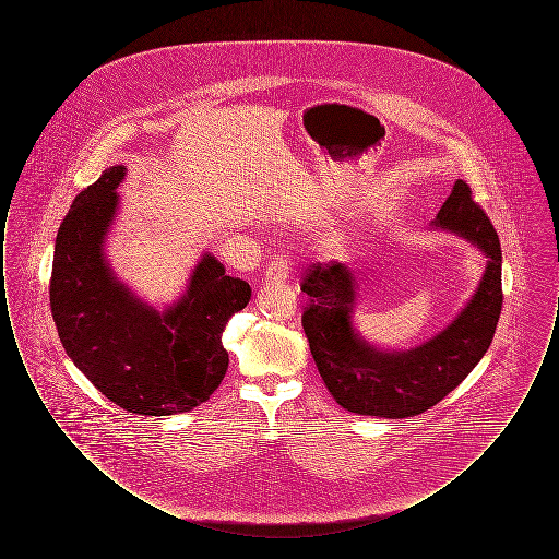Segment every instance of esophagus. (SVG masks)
<instances>
[{"label": "esophagus", "mask_w": 559, "mask_h": 559, "mask_svg": "<svg viewBox=\"0 0 559 559\" xmlns=\"http://www.w3.org/2000/svg\"><path fill=\"white\" fill-rule=\"evenodd\" d=\"M289 272H292V258L287 253L274 255L266 267V281L267 283L285 281L289 276Z\"/></svg>", "instance_id": "obj_1"}]
</instances>
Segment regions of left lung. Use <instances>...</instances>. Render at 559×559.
Masks as SVG:
<instances>
[{"label":"left lung","mask_w":559,"mask_h":559,"mask_svg":"<svg viewBox=\"0 0 559 559\" xmlns=\"http://www.w3.org/2000/svg\"><path fill=\"white\" fill-rule=\"evenodd\" d=\"M436 226L476 242L488 264L465 310L424 346L381 352L354 333V274L344 264L317 262L301 276L299 287L310 297L301 314L310 352L324 385L349 413L388 419L419 415L451 394L490 347L503 306L501 242L465 180L454 182Z\"/></svg>","instance_id":"obj_1"}]
</instances>
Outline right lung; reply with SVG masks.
Returning <instances> with one entry per match:
<instances>
[{"instance_id": "add662e5", "label": "right lung", "mask_w": 559, "mask_h": 559, "mask_svg": "<svg viewBox=\"0 0 559 559\" xmlns=\"http://www.w3.org/2000/svg\"><path fill=\"white\" fill-rule=\"evenodd\" d=\"M123 176L121 165L105 169L58 228L53 322L69 358L110 402L135 415L187 413L222 383L228 369L222 333L249 304L251 287L205 255L182 301L163 314L132 297L103 258Z\"/></svg>"}]
</instances>
